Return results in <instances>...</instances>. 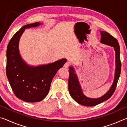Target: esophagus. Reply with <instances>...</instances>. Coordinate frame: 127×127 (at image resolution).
Instances as JSON below:
<instances>
[{
	"label": "esophagus",
	"mask_w": 127,
	"mask_h": 127,
	"mask_svg": "<svg viewBox=\"0 0 127 127\" xmlns=\"http://www.w3.org/2000/svg\"><path fill=\"white\" fill-rule=\"evenodd\" d=\"M69 65H70L69 63V62H66V63H65V64H64V67H65V68H68L69 66Z\"/></svg>",
	"instance_id": "1"
}]
</instances>
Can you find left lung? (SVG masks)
I'll use <instances>...</instances> for the list:
<instances>
[{"mask_svg": "<svg viewBox=\"0 0 127 127\" xmlns=\"http://www.w3.org/2000/svg\"><path fill=\"white\" fill-rule=\"evenodd\" d=\"M100 33L101 35V42L114 47L115 51L116 69L115 78L113 85L109 91L100 98H91L86 97L82 91L78 78L76 74L74 73L73 68L69 67L70 70H69V77L68 79V89L70 96L78 104L86 106H95L105 101V100H108L115 92L118 79L120 77V72H121L122 64L120 58V46L118 40L106 31H101Z\"/></svg>", "mask_w": 127, "mask_h": 127, "instance_id": "8db88e82", "label": "left lung"}]
</instances>
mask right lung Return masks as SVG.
<instances>
[{
    "label": "right lung",
    "instance_id": "right-lung-1",
    "mask_svg": "<svg viewBox=\"0 0 127 127\" xmlns=\"http://www.w3.org/2000/svg\"><path fill=\"white\" fill-rule=\"evenodd\" d=\"M41 23L25 25L10 40L7 49L6 74L14 94L28 102H39L48 95L51 81L58 70L65 63L62 59L54 63L30 66L22 61L18 51V42L25 29L35 27Z\"/></svg>",
    "mask_w": 127,
    "mask_h": 127
}]
</instances>
